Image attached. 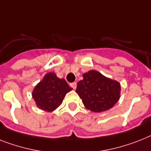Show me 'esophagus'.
I'll return each mask as SVG.
<instances>
[{"label": "esophagus", "instance_id": "obj_1", "mask_svg": "<svg viewBox=\"0 0 151 151\" xmlns=\"http://www.w3.org/2000/svg\"><path fill=\"white\" fill-rule=\"evenodd\" d=\"M70 86L73 89H76V88H77V83H76V82H73V83H70Z\"/></svg>", "mask_w": 151, "mask_h": 151}]
</instances>
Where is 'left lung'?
I'll list each match as a JSON object with an SVG mask.
<instances>
[{
  "mask_svg": "<svg viewBox=\"0 0 151 151\" xmlns=\"http://www.w3.org/2000/svg\"><path fill=\"white\" fill-rule=\"evenodd\" d=\"M83 78L78 83L76 92L88 109L101 112L110 109L118 101L121 89L119 82L96 70L84 73Z\"/></svg>",
  "mask_w": 151,
  "mask_h": 151,
  "instance_id": "obj_1",
  "label": "left lung"
}]
</instances>
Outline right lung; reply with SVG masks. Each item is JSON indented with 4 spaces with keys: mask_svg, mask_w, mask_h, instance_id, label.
Returning <instances> with one entry per match:
<instances>
[{
    "mask_svg": "<svg viewBox=\"0 0 151 151\" xmlns=\"http://www.w3.org/2000/svg\"><path fill=\"white\" fill-rule=\"evenodd\" d=\"M71 90L64 79H60L54 73H48L35 86L32 97L40 109L51 111L62 104L66 94Z\"/></svg>",
    "mask_w": 151,
    "mask_h": 151,
    "instance_id": "right-lung-1",
    "label": "right lung"
}]
</instances>
